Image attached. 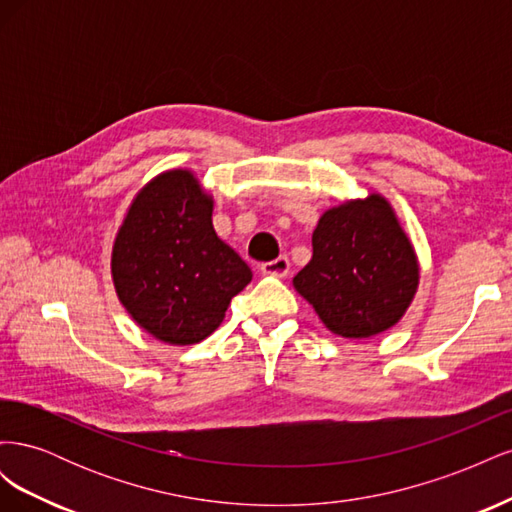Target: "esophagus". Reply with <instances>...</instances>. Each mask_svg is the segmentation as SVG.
<instances>
[{
	"instance_id": "34e87169",
	"label": "esophagus",
	"mask_w": 512,
	"mask_h": 512,
	"mask_svg": "<svg viewBox=\"0 0 512 512\" xmlns=\"http://www.w3.org/2000/svg\"><path fill=\"white\" fill-rule=\"evenodd\" d=\"M262 275H271V277H286L290 273V262L286 256L275 258L271 262H262L260 265Z\"/></svg>"
}]
</instances>
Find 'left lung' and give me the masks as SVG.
Listing matches in <instances>:
<instances>
[{"instance_id": "1", "label": "left lung", "mask_w": 512, "mask_h": 512, "mask_svg": "<svg viewBox=\"0 0 512 512\" xmlns=\"http://www.w3.org/2000/svg\"><path fill=\"white\" fill-rule=\"evenodd\" d=\"M312 260L292 286L331 333L374 337L404 318L421 267L414 245L382 194L350 198L320 215Z\"/></svg>"}]
</instances>
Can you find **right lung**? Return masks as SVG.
I'll list each match as a JSON object with an SVG mask.
<instances>
[{"instance_id":"1","label":"right lung","mask_w":512,"mask_h":512,"mask_svg":"<svg viewBox=\"0 0 512 512\" xmlns=\"http://www.w3.org/2000/svg\"><path fill=\"white\" fill-rule=\"evenodd\" d=\"M213 196L190 168L164 170L136 192L111 252L115 292L132 320L170 346L203 342L252 282L213 230Z\"/></svg>"}]
</instances>
